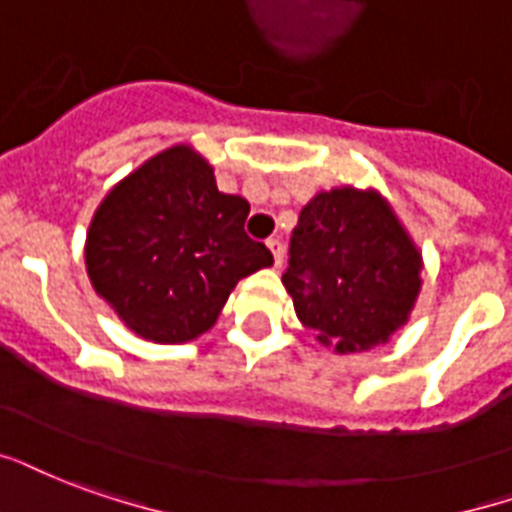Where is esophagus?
I'll list each match as a JSON object with an SVG mask.
<instances>
[{
	"mask_svg": "<svg viewBox=\"0 0 512 512\" xmlns=\"http://www.w3.org/2000/svg\"><path fill=\"white\" fill-rule=\"evenodd\" d=\"M267 248H270L272 259H275V270H280L283 261H286V248H283V242H280L278 237H272V240H267Z\"/></svg>",
	"mask_w": 512,
	"mask_h": 512,
	"instance_id": "1",
	"label": "esophagus"
}]
</instances>
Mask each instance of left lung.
<instances>
[{
    "mask_svg": "<svg viewBox=\"0 0 512 512\" xmlns=\"http://www.w3.org/2000/svg\"><path fill=\"white\" fill-rule=\"evenodd\" d=\"M421 251L375 188L318 191L291 234L283 286L297 318L334 353L372 351L410 321Z\"/></svg>",
    "mask_w": 512,
    "mask_h": 512,
    "instance_id": "left-lung-1",
    "label": "left lung"
}]
</instances>
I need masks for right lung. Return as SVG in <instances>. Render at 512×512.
Returning a JSON list of instances; mask_svg holds the SVG:
<instances>
[{
    "label": "right lung",
    "mask_w": 512,
    "mask_h": 512,
    "mask_svg": "<svg viewBox=\"0 0 512 512\" xmlns=\"http://www.w3.org/2000/svg\"><path fill=\"white\" fill-rule=\"evenodd\" d=\"M251 205L215 186L191 145L156 153L115 183L86 234L91 286L142 340L180 345L218 321L242 278L272 264L245 234Z\"/></svg>",
    "instance_id": "obj_1"
}]
</instances>
